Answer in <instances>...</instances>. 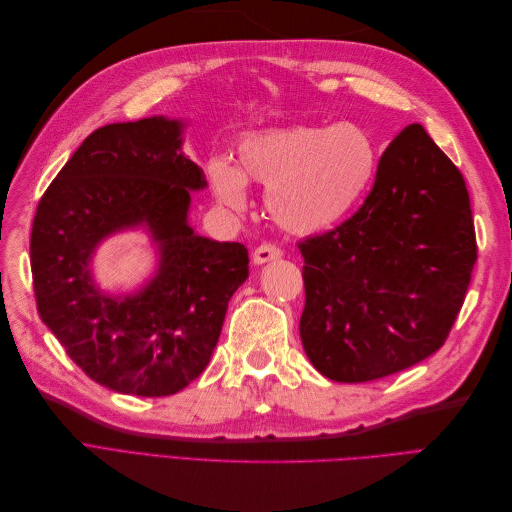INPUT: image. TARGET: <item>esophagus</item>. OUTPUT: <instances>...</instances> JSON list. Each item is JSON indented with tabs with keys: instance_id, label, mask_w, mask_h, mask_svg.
<instances>
[{
	"instance_id": "obj_1",
	"label": "esophagus",
	"mask_w": 512,
	"mask_h": 512,
	"mask_svg": "<svg viewBox=\"0 0 512 512\" xmlns=\"http://www.w3.org/2000/svg\"><path fill=\"white\" fill-rule=\"evenodd\" d=\"M277 258H282V250L273 243L258 245L254 254H252L254 265H265V262H271V260H277Z\"/></svg>"
}]
</instances>
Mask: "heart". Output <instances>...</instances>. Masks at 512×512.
Listing matches in <instances>:
<instances>
[{
	"label": "heart",
	"mask_w": 512,
	"mask_h": 512,
	"mask_svg": "<svg viewBox=\"0 0 512 512\" xmlns=\"http://www.w3.org/2000/svg\"><path fill=\"white\" fill-rule=\"evenodd\" d=\"M380 162L378 145L356 123L290 126L243 138L237 166L215 158L209 181L222 207H250L247 181L265 185L273 220L299 235L329 230L361 205Z\"/></svg>",
	"instance_id": "obj_1"
}]
</instances>
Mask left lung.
<instances>
[{
  "label": "left lung",
  "mask_w": 512,
  "mask_h": 512,
  "mask_svg": "<svg viewBox=\"0 0 512 512\" xmlns=\"http://www.w3.org/2000/svg\"><path fill=\"white\" fill-rule=\"evenodd\" d=\"M299 250L307 359L335 382L397 374L442 348L466 299L476 262L466 181L412 123L382 153L361 209Z\"/></svg>",
  "instance_id": "obj_1"
}]
</instances>
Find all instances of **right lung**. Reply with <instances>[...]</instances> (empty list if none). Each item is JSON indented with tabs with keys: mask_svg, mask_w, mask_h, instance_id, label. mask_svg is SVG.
<instances>
[{
	"mask_svg": "<svg viewBox=\"0 0 512 512\" xmlns=\"http://www.w3.org/2000/svg\"><path fill=\"white\" fill-rule=\"evenodd\" d=\"M181 119L147 117L91 132L38 203L32 228L38 314L70 359L115 393L166 397L203 374L228 301L247 280L243 243L188 222L203 168L185 156ZM145 227L159 250L152 280L108 295L90 262L102 240Z\"/></svg>",
	"mask_w": 512,
	"mask_h": 512,
	"instance_id": "obj_1",
	"label": "right lung"
}]
</instances>
